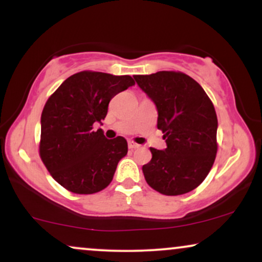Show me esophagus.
<instances>
[{"label":"esophagus","instance_id":"obj_1","mask_svg":"<svg viewBox=\"0 0 262 262\" xmlns=\"http://www.w3.org/2000/svg\"><path fill=\"white\" fill-rule=\"evenodd\" d=\"M128 146H129V149H137V148H139V144H137V143H134V141H129L128 143Z\"/></svg>","mask_w":262,"mask_h":262}]
</instances>
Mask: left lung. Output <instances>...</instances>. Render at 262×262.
Here are the masks:
<instances>
[{
  "mask_svg": "<svg viewBox=\"0 0 262 262\" xmlns=\"http://www.w3.org/2000/svg\"><path fill=\"white\" fill-rule=\"evenodd\" d=\"M158 108V129L167 148H150L143 166L146 182L165 196L191 192L204 181L217 155L218 119L214 106L197 81L181 71L134 75Z\"/></svg>",
  "mask_w": 262,
  "mask_h": 262,
  "instance_id": "left-lung-1",
  "label": "left lung"
}]
</instances>
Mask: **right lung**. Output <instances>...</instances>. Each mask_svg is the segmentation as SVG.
Instances as JSON below:
<instances>
[{"mask_svg":"<svg viewBox=\"0 0 262 262\" xmlns=\"http://www.w3.org/2000/svg\"><path fill=\"white\" fill-rule=\"evenodd\" d=\"M129 75L80 71L48 98L41 112L39 155L59 185L77 194H92L112 181L117 165L127 155L123 137L106 139L96 122L106 118L108 103L134 85Z\"/></svg>","mask_w":262,"mask_h":262,"instance_id":"right-lung-1","label":"right lung"}]
</instances>
